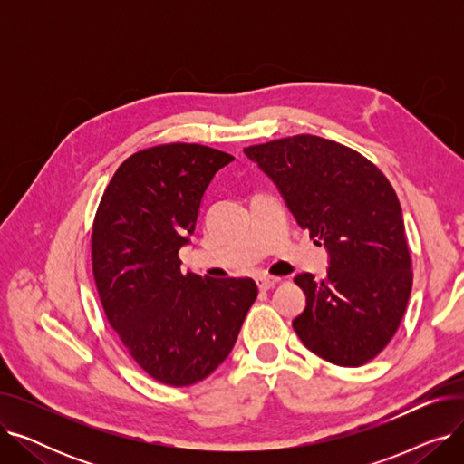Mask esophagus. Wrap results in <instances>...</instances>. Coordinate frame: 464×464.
<instances>
[{
	"instance_id": "34e87169",
	"label": "esophagus",
	"mask_w": 464,
	"mask_h": 464,
	"mask_svg": "<svg viewBox=\"0 0 464 464\" xmlns=\"http://www.w3.org/2000/svg\"><path fill=\"white\" fill-rule=\"evenodd\" d=\"M256 282H257L259 289H269V287L276 285L280 282V278L278 276H257Z\"/></svg>"
}]
</instances>
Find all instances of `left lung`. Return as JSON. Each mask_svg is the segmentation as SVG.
<instances>
[{"instance_id": "obj_1", "label": "left lung", "mask_w": 464, "mask_h": 464, "mask_svg": "<svg viewBox=\"0 0 464 464\" xmlns=\"http://www.w3.org/2000/svg\"><path fill=\"white\" fill-rule=\"evenodd\" d=\"M245 154L329 254L324 280L295 276L306 295L297 336L338 367L369 362L397 333L413 278L393 186L359 152L315 135L254 144Z\"/></svg>"}]
</instances>
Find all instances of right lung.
Instances as JSON below:
<instances>
[{
	"mask_svg": "<svg viewBox=\"0 0 464 464\" xmlns=\"http://www.w3.org/2000/svg\"><path fill=\"white\" fill-rule=\"evenodd\" d=\"M235 158L170 142L130 156L111 179L92 229V269L111 327L154 380L184 387L231 353L257 297L252 278L182 273L179 250L203 195Z\"/></svg>",
	"mask_w": 464,
	"mask_h": 464,
	"instance_id": "add662e5",
	"label": "right lung"
}]
</instances>
